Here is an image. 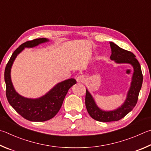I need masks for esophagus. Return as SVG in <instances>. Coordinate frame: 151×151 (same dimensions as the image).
<instances>
[{
	"instance_id": "34e87169",
	"label": "esophagus",
	"mask_w": 151,
	"mask_h": 151,
	"mask_svg": "<svg viewBox=\"0 0 151 151\" xmlns=\"http://www.w3.org/2000/svg\"><path fill=\"white\" fill-rule=\"evenodd\" d=\"M84 81H85V78L83 75H79L76 77V81H77L78 83H84Z\"/></svg>"
}]
</instances>
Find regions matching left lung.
I'll return each instance as SVG.
<instances>
[{
	"instance_id": "8db88e82",
	"label": "left lung",
	"mask_w": 151,
	"mask_h": 151,
	"mask_svg": "<svg viewBox=\"0 0 151 151\" xmlns=\"http://www.w3.org/2000/svg\"><path fill=\"white\" fill-rule=\"evenodd\" d=\"M111 49L110 59L116 63H128L132 65L134 72L131 80V86L127 92V98L122 105L118 108L112 111H104L100 109L96 104L94 98L86 89L85 104L90 117L98 122H109L118 121L129 113L135 106L138 100L143 76H142L141 65L135 55L131 51L125 50L116 43L109 42Z\"/></svg>"
}]
</instances>
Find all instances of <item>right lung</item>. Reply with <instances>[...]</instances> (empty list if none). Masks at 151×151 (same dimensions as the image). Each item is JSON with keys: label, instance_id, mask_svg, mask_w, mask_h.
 Masks as SVG:
<instances>
[{"label": "right lung", "instance_id": "obj_1", "mask_svg": "<svg viewBox=\"0 0 151 151\" xmlns=\"http://www.w3.org/2000/svg\"><path fill=\"white\" fill-rule=\"evenodd\" d=\"M48 41L46 38H39L22 43L14 51L4 70L8 101L17 113L31 122H45L53 118L61 108L68 90L76 83L74 78L65 80L56 84L44 96L35 99L24 98L16 92L10 77L11 67L16 57L25 47H34Z\"/></svg>", "mask_w": 151, "mask_h": 151}]
</instances>
